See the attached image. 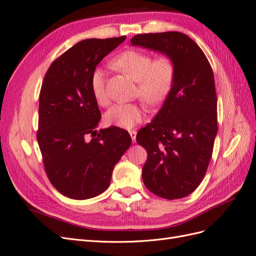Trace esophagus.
I'll list each match as a JSON object with an SVG mask.
<instances>
[{
    "label": "esophagus",
    "mask_w": 256,
    "mask_h": 256,
    "mask_svg": "<svg viewBox=\"0 0 256 256\" xmlns=\"http://www.w3.org/2000/svg\"><path fill=\"white\" fill-rule=\"evenodd\" d=\"M130 136H131V140H132L134 143H136V130H130L129 131Z\"/></svg>",
    "instance_id": "esophagus-1"
}]
</instances>
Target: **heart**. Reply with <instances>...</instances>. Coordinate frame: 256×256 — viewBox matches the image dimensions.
I'll list each match as a JSON object with an SVG mask.
<instances>
[{
  "label": "heart",
  "mask_w": 256,
  "mask_h": 256,
  "mask_svg": "<svg viewBox=\"0 0 256 256\" xmlns=\"http://www.w3.org/2000/svg\"><path fill=\"white\" fill-rule=\"evenodd\" d=\"M111 65L138 82L136 94L150 104L161 102L175 82V63L166 54L154 58L147 52L129 49L118 54L111 60ZM90 88L97 104L106 106L109 96L106 88V76L102 69L96 68L92 72ZM143 118V108L138 104H114L104 115L108 125L120 128H132Z\"/></svg>",
  "instance_id": "heart-1"
}]
</instances>
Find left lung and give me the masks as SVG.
<instances>
[{"label":"left lung","mask_w":256,"mask_h":256,"mask_svg":"<svg viewBox=\"0 0 256 256\" xmlns=\"http://www.w3.org/2000/svg\"><path fill=\"white\" fill-rule=\"evenodd\" d=\"M132 46L171 56L175 82L158 114L136 134L147 152L146 188L166 200L187 196L202 182L218 130L216 94L210 64L198 46L180 32L138 34Z\"/></svg>","instance_id":"obj_1"}]
</instances>
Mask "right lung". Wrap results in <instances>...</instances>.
Segmentation results:
<instances>
[{"instance_id":"obj_1","label":"right lung","mask_w":256,"mask_h":256,"mask_svg":"<svg viewBox=\"0 0 256 256\" xmlns=\"http://www.w3.org/2000/svg\"><path fill=\"white\" fill-rule=\"evenodd\" d=\"M125 38L82 40L54 60L44 74L37 141L50 182L74 200L108 189L115 164L131 144L125 129L95 130L102 113L90 88L92 72Z\"/></svg>"}]
</instances>
